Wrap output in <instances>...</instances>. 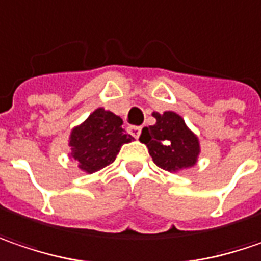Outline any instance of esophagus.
<instances>
[{"mask_svg":"<svg viewBox=\"0 0 261 261\" xmlns=\"http://www.w3.org/2000/svg\"><path fill=\"white\" fill-rule=\"evenodd\" d=\"M141 132H142V127H141V126H130V127H129V134H130L132 137L139 138L141 137Z\"/></svg>","mask_w":261,"mask_h":261,"instance_id":"34e87169","label":"esophagus"}]
</instances>
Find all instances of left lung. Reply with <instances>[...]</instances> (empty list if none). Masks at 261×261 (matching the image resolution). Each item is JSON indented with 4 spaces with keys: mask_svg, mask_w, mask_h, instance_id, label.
<instances>
[{
    "mask_svg": "<svg viewBox=\"0 0 261 261\" xmlns=\"http://www.w3.org/2000/svg\"><path fill=\"white\" fill-rule=\"evenodd\" d=\"M155 124L144 127L139 141L147 145L152 162L170 173L191 169L198 162L201 145L182 116L175 111H154Z\"/></svg>",
    "mask_w": 261,
    "mask_h": 261,
    "instance_id": "1",
    "label": "left lung"
}]
</instances>
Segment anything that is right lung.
I'll return each instance as SVG.
<instances>
[{"mask_svg":"<svg viewBox=\"0 0 261 261\" xmlns=\"http://www.w3.org/2000/svg\"><path fill=\"white\" fill-rule=\"evenodd\" d=\"M122 124L123 120L113 111L98 107L72 129L69 157L77 162V167L88 175L109 166L116 160L123 144L134 141Z\"/></svg>","mask_w":261,"mask_h":261,"instance_id":"right-lung-1","label":"right lung"}]
</instances>
